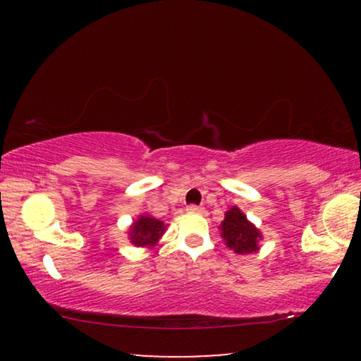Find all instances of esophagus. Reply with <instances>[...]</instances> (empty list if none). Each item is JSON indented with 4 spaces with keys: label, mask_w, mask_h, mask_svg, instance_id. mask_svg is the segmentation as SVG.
<instances>
[{
    "label": "esophagus",
    "mask_w": 361,
    "mask_h": 361,
    "mask_svg": "<svg viewBox=\"0 0 361 361\" xmlns=\"http://www.w3.org/2000/svg\"><path fill=\"white\" fill-rule=\"evenodd\" d=\"M187 212H189V214H202L204 209H202V207H199V205H189V207H187Z\"/></svg>",
    "instance_id": "1"
}]
</instances>
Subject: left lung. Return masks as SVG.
Listing matches in <instances>:
<instances>
[{
  "label": "left lung",
  "mask_w": 361,
  "mask_h": 361,
  "mask_svg": "<svg viewBox=\"0 0 361 361\" xmlns=\"http://www.w3.org/2000/svg\"><path fill=\"white\" fill-rule=\"evenodd\" d=\"M221 238L236 255H248L259 250L261 231L246 219L238 207H231L225 214V220L220 225Z\"/></svg>",
  "instance_id": "1"
}]
</instances>
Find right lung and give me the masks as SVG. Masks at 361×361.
Segmentation results:
<instances>
[{"instance_id":"add662e5","label":"right lung","mask_w":361,"mask_h":361,"mask_svg":"<svg viewBox=\"0 0 361 361\" xmlns=\"http://www.w3.org/2000/svg\"><path fill=\"white\" fill-rule=\"evenodd\" d=\"M166 231L164 221L151 215H141L130 228V241L135 246H154Z\"/></svg>"}]
</instances>
